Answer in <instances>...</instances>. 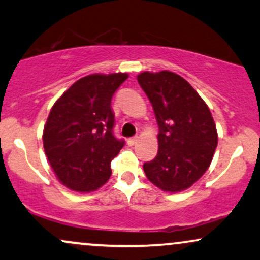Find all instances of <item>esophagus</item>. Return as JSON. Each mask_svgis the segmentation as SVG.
I'll return each mask as SVG.
<instances>
[{
	"label": "esophagus",
	"mask_w": 260,
	"mask_h": 260,
	"mask_svg": "<svg viewBox=\"0 0 260 260\" xmlns=\"http://www.w3.org/2000/svg\"><path fill=\"white\" fill-rule=\"evenodd\" d=\"M137 142H138V137H133V138H129L127 140L128 145H129V146H133Z\"/></svg>",
	"instance_id": "1"
}]
</instances>
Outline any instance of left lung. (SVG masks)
Instances as JSON below:
<instances>
[{"label":"left lung","instance_id":"8db88e82","mask_svg":"<svg viewBox=\"0 0 260 260\" xmlns=\"http://www.w3.org/2000/svg\"><path fill=\"white\" fill-rule=\"evenodd\" d=\"M137 79L160 128L157 155L144 164V172L162 191L189 189L208 170L217 148L209 108L191 84L171 71H144Z\"/></svg>","mask_w":260,"mask_h":260}]
</instances>
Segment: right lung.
Returning a JSON list of instances; mask_svg holds the SVG:
<instances>
[{
	"label": "right lung",
	"mask_w": 260,
	"mask_h": 260,
	"mask_svg": "<svg viewBox=\"0 0 260 260\" xmlns=\"http://www.w3.org/2000/svg\"><path fill=\"white\" fill-rule=\"evenodd\" d=\"M128 74H93L76 81L52 106L43 148L53 172L68 189L92 192L111 176L110 164L123 146L112 134L111 98Z\"/></svg>",
	"instance_id": "obj_1"
}]
</instances>
